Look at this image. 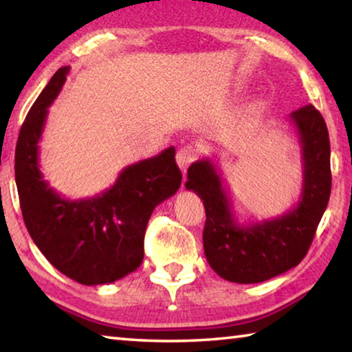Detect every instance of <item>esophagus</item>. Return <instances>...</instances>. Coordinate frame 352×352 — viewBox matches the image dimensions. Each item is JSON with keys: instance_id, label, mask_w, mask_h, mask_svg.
Masks as SVG:
<instances>
[{"instance_id": "obj_1", "label": "esophagus", "mask_w": 352, "mask_h": 352, "mask_svg": "<svg viewBox=\"0 0 352 352\" xmlns=\"http://www.w3.org/2000/svg\"><path fill=\"white\" fill-rule=\"evenodd\" d=\"M199 155V148L195 146H184L182 147L180 151L177 152V164L183 172H186L188 166L197 158Z\"/></svg>"}]
</instances>
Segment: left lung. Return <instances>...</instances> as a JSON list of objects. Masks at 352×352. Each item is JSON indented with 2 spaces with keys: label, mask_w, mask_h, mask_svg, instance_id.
<instances>
[{
  "label": "left lung",
  "mask_w": 352,
  "mask_h": 352,
  "mask_svg": "<svg viewBox=\"0 0 352 352\" xmlns=\"http://www.w3.org/2000/svg\"><path fill=\"white\" fill-rule=\"evenodd\" d=\"M301 144L302 186L296 205L283 216L242 223L230 190L210 158L189 166L188 190L204 200V248L208 264L226 281L254 284L294 269L314 241L331 195V146L323 116L312 104L292 111Z\"/></svg>",
  "instance_id": "8db88e82"
}]
</instances>
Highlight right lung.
<instances>
[{"instance_id": "add662e5", "label": "right lung", "mask_w": 352, "mask_h": 352, "mask_svg": "<svg viewBox=\"0 0 352 352\" xmlns=\"http://www.w3.org/2000/svg\"><path fill=\"white\" fill-rule=\"evenodd\" d=\"M69 67L51 77L23 122L15 148V182L26 228L45 258L63 275L85 285L115 283L138 269L155 206L182 184L175 147L121 170L113 186L88 199L69 200L40 170L38 142L47 109Z\"/></svg>"}]
</instances>
